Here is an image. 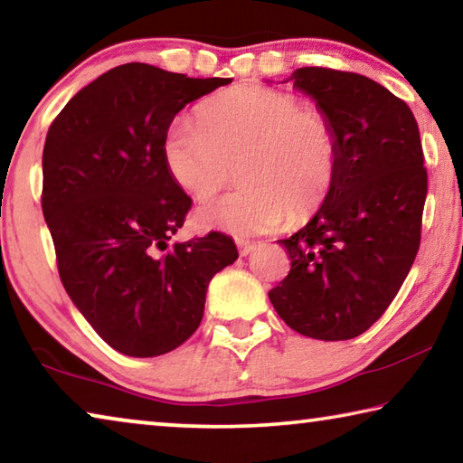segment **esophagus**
Masks as SVG:
<instances>
[{
	"label": "esophagus",
	"mask_w": 463,
	"mask_h": 463,
	"mask_svg": "<svg viewBox=\"0 0 463 463\" xmlns=\"http://www.w3.org/2000/svg\"><path fill=\"white\" fill-rule=\"evenodd\" d=\"M237 247H239V253L245 257V255H249L250 250L255 249V245L253 242H249V241H245V239H237Z\"/></svg>",
	"instance_id": "esophagus-1"
}]
</instances>
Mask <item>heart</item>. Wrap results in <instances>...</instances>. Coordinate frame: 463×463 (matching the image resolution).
I'll list each match as a JSON object with an SVG mask.
<instances>
[{"label": "heart", "instance_id": "obj_1", "mask_svg": "<svg viewBox=\"0 0 463 463\" xmlns=\"http://www.w3.org/2000/svg\"><path fill=\"white\" fill-rule=\"evenodd\" d=\"M339 135L325 112L294 93L237 85L202 101L195 120H175L163 137V161L175 184L206 200L237 165L239 192L203 202L202 226L237 237L307 221L339 174Z\"/></svg>", "mask_w": 463, "mask_h": 463}]
</instances>
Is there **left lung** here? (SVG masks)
<instances>
[{
  "instance_id": "obj_1",
  "label": "left lung",
  "mask_w": 463,
  "mask_h": 463,
  "mask_svg": "<svg viewBox=\"0 0 463 463\" xmlns=\"http://www.w3.org/2000/svg\"><path fill=\"white\" fill-rule=\"evenodd\" d=\"M289 80L339 135V174L312 221L278 241L292 268L269 292L296 333L345 341L378 320L409 276L420 245L427 169L417 120L370 77L326 67Z\"/></svg>"
}]
</instances>
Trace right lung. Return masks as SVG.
Returning <instances> with one entry per match:
<instances>
[{
	"mask_svg": "<svg viewBox=\"0 0 463 463\" xmlns=\"http://www.w3.org/2000/svg\"><path fill=\"white\" fill-rule=\"evenodd\" d=\"M226 83L127 62L77 91L46 135L43 214L61 281L124 355L156 357L190 339L210 279L239 257L222 232L169 245L192 198L163 161L179 109Z\"/></svg>",
	"mask_w": 463,
	"mask_h": 463,
	"instance_id": "right-lung-1",
	"label": "right lung"
}]
</instances>
